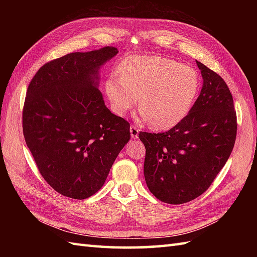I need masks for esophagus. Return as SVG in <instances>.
<instances>
[{
  "label": "esophagus",
  "instance_id": "1",
  "mask_svg": "<svg viewBox=\"0 0 257 257\" xmlns=\"http://www.w3.org/2000/svg\"><path fill=\"white\" fill-rule=\"evenodd\" d=\"M130 134H132V137L134 138V139H136V138H138V134H139V129L136 127V125H132V127H130Z\"/></svg>",
  "mask_w": 257,
  "mask_h": 257
}]
</instances>
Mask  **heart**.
Here are the masks:
<instances>
[{
    "label": "heart",
    "mask_w": 257,
    "mask_h": 257,
    "mask_svg": "<svg viewBox=\"0 0 257 257\" xmlns=\"http://www.w3.org/2000/svg\"><path fill=\"white\" fill-rule=\"evenodd\" d=\"M106 80L113 111L124 116L140 105V116L156 129H170L188 116L200 87L196 70L162 56H132ZM141 100H139V97Z\"/></svg>",
    "instance_id": "obj_1"
}]
</instances>
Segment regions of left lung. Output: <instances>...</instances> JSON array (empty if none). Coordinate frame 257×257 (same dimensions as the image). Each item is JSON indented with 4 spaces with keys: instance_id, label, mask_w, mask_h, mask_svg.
Instances as JSON below:
<instances>
[{
    "instance_id": "left-lung-1",
    "label": "left lung",
    "mask_w": 257,
    "mask_h": 257,
    "mask_svg": "<svg viewBox=\"0 0 257 257\" xmlns=\"http://www.w3.org/2000/svg\"><path fill=\"white\" fill-rule=\"evenodd\" d=\"M203 86L188 116L166 133H139L146 147L145 179L157 199L192 201L210 188L236 139L233 97L219 74L196 61Z\"/></svg>"
}]
</instances>
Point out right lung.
I'll return each instance as SVG.
<instances>
[{"label":"right lung","instance_id":"1","mask_svg":"<svg viewBox=\"0 0 257 257\" xmlns=\"http://www.w3.org/2000/svg\"><path fill=\"white\" fill-rule=\"evenodd\" d=\"M117 53L107 46L53 59L27 87L25 143L42 177L67 198L95 194L130 140V123L110 112L97 88L98 69Z\"/></svg>","mask_w":257,"mask_h":257}]
</instances>
